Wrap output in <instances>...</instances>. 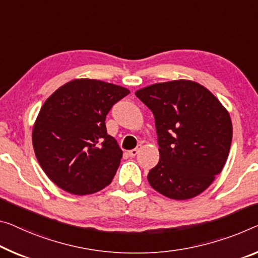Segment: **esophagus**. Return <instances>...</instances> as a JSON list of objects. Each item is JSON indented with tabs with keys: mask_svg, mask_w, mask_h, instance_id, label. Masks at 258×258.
<instances>
[{
	"mask_svg": "<svg viewBox=\"0 0 258 258\" xmlns=\"http://www.w3.org/2000/svg\"><path fill=\"white\" fill-rule=\"evenodd\" d=\"M138 152H140V149H134V150H130V151L128 152V154L130 157H136Z\"/></svg>",
	"mask_w": 258,
	"mask_h": 258,
	"instance_id": "esophagus-1",
	"label": "esophagus"
}]
</instances>
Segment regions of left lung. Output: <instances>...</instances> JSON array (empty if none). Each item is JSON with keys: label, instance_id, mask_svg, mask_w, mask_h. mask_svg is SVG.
<instances>
[{"label": "left lung", "instance_id": "left-lung-1", "mask_svg": "<svg viewBox=\"0 0 258 258\" xmlns=\"http://www.w3.org/2000/svg\"><path fill=\"white\" fill-rule=\"evenodd\" d=\"M152 110L160 159L149 172L151 187L184 201L208 189L223 170L232 144L228 110L200 83L176 79L137 90Z\"/></svg>", "mask_w": 258, "mask_h": 258}]
</instances>
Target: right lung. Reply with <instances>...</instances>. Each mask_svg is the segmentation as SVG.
I'll use <instances>...</instances> for the list:
<instances>
[{
	"label": "right lung",
	"mask_w": 258,
	"mask_h": 258,
	"mask_svg": "<svg viewBox=\"0 0 258 258\" xmlns=\"http://www.w3.org/2000/svg\"><path fill=\"white\" fill-rule=\"evenodd\" d=\"M130 91L99 79L76 78L47 98L32 130L35 157L57 187L90 195L112 182L122 158L107 135L106 115Z\"/></svg>",
	"instance_id": "obj_1"
}]
</instances>
